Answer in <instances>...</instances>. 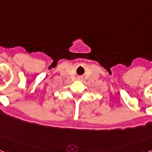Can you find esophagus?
<instances>
[{
  "label": "esophagus",
  "mask_w": 152,
  "mask_h": 152,
  "mask_svg": "<svg viewBox=\"0 0 152 152\" xmlns=\"http://www.w3.org/2000/svg\"><path fill=\"white\" fill-rule=\"evenodd\" d=\"M77 79H78V80H81V79H82V78H81V77H78V78H77Z\"/></svg>",
  "instance_id": "1"
}]
</instances>
